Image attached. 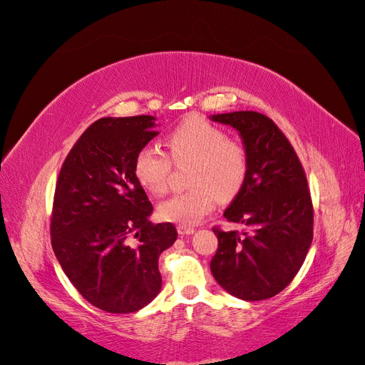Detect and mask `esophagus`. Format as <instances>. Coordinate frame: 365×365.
<instances>
[{
    "label": "esophagus",
    "mask_w": 365,
    "mask_h": 365,
    "mask_svg": "<svg viewBox=\"0 0 365 365\" xmlns=\"http://www.w3.org/2000/svg\"><path fill=\"white\" fill-rule=\"evenodd\" d=\"M177 231H179L180 236H186V235H192L195 231L192 227H186V225H179L177 227Z\"/></svg>",
    "instance_id": "34e87169"
}]
</instances>
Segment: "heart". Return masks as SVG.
Here are the masks:
<instances>
[{"instance_id":"obj_1","label":"heart","mask_w":365,"mask_h":365,"mask_svg":"<svg viewBox=\"0 0 365 365\" xmlns=\"http://www.w3.org/2000/svg\"><path fill=\"white\" fill-rule=\"evenodd\" d=\"M175 163L192 162L188 191L177 192L160 202L158 216L179 225H195L216 207L217 199L228 202L244 188L248 175L247 148L227 138L225 130L200 115H190L177 125L166 138ZM173 168L169 155L154 143L138 149L134 174L138 183L154 195L168 190Z\"/></svg>"}]
</instances>
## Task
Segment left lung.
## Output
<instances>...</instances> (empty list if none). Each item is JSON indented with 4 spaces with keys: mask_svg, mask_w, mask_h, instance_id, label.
<instances>
[{
    "mask_svg": "<svg viewBox=\"0 0 365 365\" xmlns=\"http://www.w3.org/2000/svg\"><path fill=\"white\" fill-rule=\"evenodd\" d=\"M212 121L239 130L248 153L244 188L223 212L244 231L214 227L219 248L211 273L244 301L273 297L301 269L313 240V203L301 160L272 118L255 110L217 114Z\"/></svg>",
    "mask_w": 365,
    "mask_h": 365,
    "instance_id": "1",
    "label": "left lung"
}]
</instances>
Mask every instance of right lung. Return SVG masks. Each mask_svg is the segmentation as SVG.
<instances>
[{
    "label": "right lung",
    "mask_w": 365,
    "mask_h": 365,
    "mask_svg": "<svg viewBox=\"0 0 365 365\" xmlns=\"http://www.w3.org/2000/svg\"><path fill=\"white\" fill-rule=\"evenodd\" d=\"M154 117H105L64 158L55 185L51 242L64 274L89 304L126 314L162 288L158 256L177 239L153 212L134 174L138 149L158 134Z\"/></svg>",
    "instance_id": "add662e5"
}]
</instances>
